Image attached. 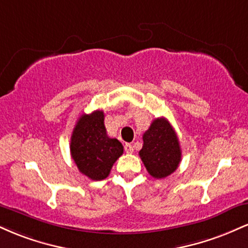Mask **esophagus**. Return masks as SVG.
Segmentation results:
<instances>
[{
  "instance_id": "obj_1",
  "label": "esophagus",
  "mask_w": 248,
  "mask_h": 248,
  "mask_svg": "<svg viewBox=\"0 0 248 248\" xmlns=\"http://www.w3.org/2000/svg\"><path fill=\"white\" fill-rule=\"evenodd\" d=\"M124 152L127 154H132L134 152V147L130 143H126L124 144Z\"/></svg>"
}]
</instances>
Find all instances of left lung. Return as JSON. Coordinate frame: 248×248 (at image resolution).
<instances>
[{
	"label": "left lung",
	"mask_w": 248,
	"mask_h": 248,
	"mask_svg": "<svg viewBox=\"0 0 248 248\" xmlns=\"http://www.w3.org/2000/svg\"><path fill=\"white\" fill-rule=\"evenodd\" d=\"M139 155L154 178H164L177 169L182 157L181 147L177 134L166 118L152 122L143 134V146Z\"/></svg>",
	"instance_id": "left-lung-1"
}]
</instances>
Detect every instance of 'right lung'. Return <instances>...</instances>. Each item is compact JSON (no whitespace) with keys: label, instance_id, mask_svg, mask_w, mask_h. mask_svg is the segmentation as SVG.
Here are the masks:
<instances>
[{"label":"right lung","instance_id":"add662e5","mask_svg":"<svg viewBox=\"0 0 248 248\" xmlns=\"http://www.w3.org/2000/svg\"><path fill=\"white\" fill-rule=\"evenodd\" d=\"M104 119L102 110L82 114L71 136V156L79 171L93 181L106 178L113 164L124 154L121 142L108 138Z\"/></svg>","mask_w":248,"mask_h":248}]
</instances>
